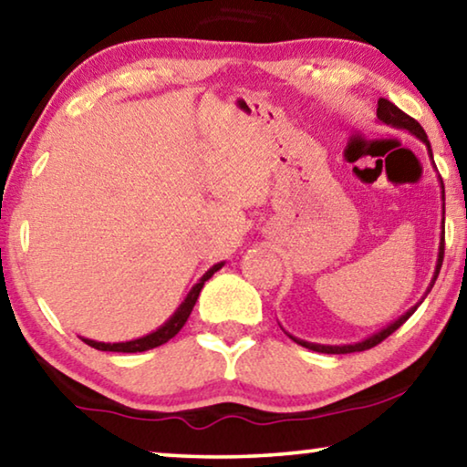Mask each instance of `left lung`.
Segmentation results:
<instances>
[{
	"instance_id": "8db88e82",
	"label": "left lung",
	"mask_w": 467,
	"mask_h": 467,
	"mask_svg": "<svg viewBox=\"0 0 467 467\" xmlns=\"http://www.w3.org/2000/svg\"><path fill=\"white\" fill-rule=\"evenodd\" d=\"M378 121L379 123H386V125H389V128H396V130H402V131H409V134L411 136H415L417 140L420 142H423L426 144V149H428V155H430V159H432V163H434V157H432V146H430V140H428V136H426V131H423V128L420 123H417L413 117H409L407 113H402V110L399 109V107H394L392 102L389 100H386V99H379L378 100ZM436 167V165H434ZM438 184H441V199H442V222H441V243H438V255H436V266H434V275H432V281H430V285H428V289H426V294L421 296V300L417 302L415 306H411V308H409L405 315H400L399 318H396V321H392L389 325H386L384 329H379V331H375V333H371V336L368 337H365V339H360V342H354V344H342V346H329V344H315V342H306V339H300V337H296V336H291V333H287V336L294 339L296 344H300V346H304V348H308V350H315V352H323V354H350V352H363V350H368V348H373V346H378L379 342H384V339L388 337V336H392V333L399 329V327L407 321L409 317L413 315V312L420 308V304L426 300V296L430 294V289L434 287V283H436V278H438V273H441V266H442V257H444V184H442V178L438 176Z\"/></svg>"
}]
</instances>
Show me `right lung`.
Returning <instances> with one entry per match:
<instances>
[{
    "mask_svg": "<svg viewBox=\"0 0 467 467\" xmlns=\"http://www.w3.org/2000/svg\"><path fill=\"white\" fill-rule=\"evenodd\" d=\"M222 266H224V262L213 264V266L207 270V273L201 276L197 283L192 285L191 291L186 294V297L182 300V304H180L176 308V312H173V315L167 318V321L161 327H157L155 331L146 333V336H142V337L130 339V342H113V344H110V342H96V339H89V337H81V339L88 346H92V348H96V350H102V352H146V350H150V348H157V346H161L165 342H170V339L176 336L180 329H182L184 323L189 321L191 312L194 308V304H197V297L201 294V289H203L205 281H210V278L215 273H218Z\"/></svg>",
    "mask_w": 467,
    "mask_h": 467,
    "instance_id": "obj_1",
    "label": "right lung"
}]
</instances>
